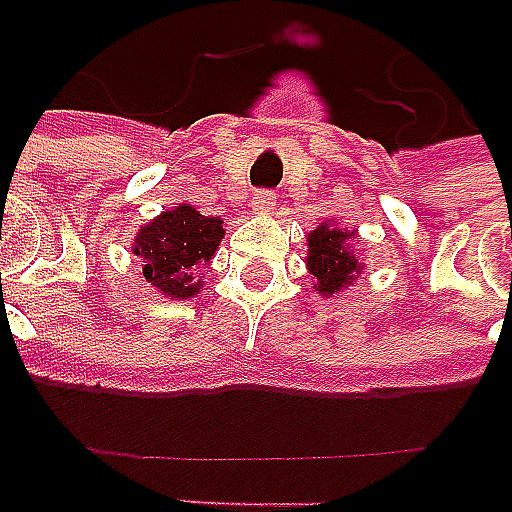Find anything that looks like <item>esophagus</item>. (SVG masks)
<instances>
[{
    "mask_svg": "<svg viewBox=\"0 0 512 512\" xmlns=\"http://www.w3.org/2000/svg\"><path fill=\"white\" fill-rule=\"evenodd\" d=\"M275 202H278V199H275V194H272V191H256V194H253L251 207L259 215H267L275 210Z\"/></svg>",
    "mask_w": 512,
    "mask_h": 512,
    "instance_id": "34e87169",
    "label": "esophagus"
}]
</instances>
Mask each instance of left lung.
Segmentation results:
<instances>
[{"instance_id":"left-lung-1","label":"left lung","mask_w":512,"mask_h":512,"mask_svg":"<svg viewBox=\"0 0 512 512\" xmlns=\"http://www.w3.org/2000/svg\"><path fill=\"white\" fill-rule=\"evenodd\" d=\"M356 232L337 224H321L307 234V272L321 297H332L361 275V261L351 248Z\"/></svg>"}]
</instances>
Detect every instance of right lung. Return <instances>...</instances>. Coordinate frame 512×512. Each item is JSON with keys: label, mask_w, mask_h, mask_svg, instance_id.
Returning a JSON list of instances; mask_svg holds the SVG:
<instances>
[{"label": "right lung", "mask_w": 512, "mask_h": 512, "mask_svg": "<svg viewBox=\"0 0 512 512\" xmlns=\"http://www.w3.org/2000/svg\"><path fill=\"white\" fill-rule=\"evenodd\" d=\"M224 240V221L207 218L194 205H178L140 226L132 253L142 278L169 299H188L202 288V270Z\"/></svg>", "instance_id": "right-lung-1"}]
</instances>
